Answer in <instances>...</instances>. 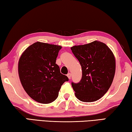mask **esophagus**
Wrapping results in <instances>:
<instances>
[{"instance_id":"1","label":"esophagus","mask_w":132,"mask_h":132,"mask_svg":"<svg viewBox=\"0 0 132 132\" xmlns=\"http://www.w3.org/2000/svg\"><path fill=\"white\" fill-rule=\"evenodd\" d=\"M67 76L68 77V78H69V79H71V73H68V74L67 75Z\"/></svg>"}]
</instances>
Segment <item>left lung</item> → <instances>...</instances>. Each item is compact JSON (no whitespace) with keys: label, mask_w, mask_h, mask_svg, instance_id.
<instances>
[{"label":"left lung","mask_w":132,"mask_h":132,"mask_svg":"<svg viewBox=\"0 0 132 132\" xmlns=\"http://www.w3.org/2000/svg\"><path fill=\"white\" fill-rule=\"evenodd\" d=\"M71 50L80 62L82 77L77 83L71 82L76 97L91 102L103 97L110 87L115 73L114 55L103 42L74 46Z\"/></svg>","instance_id":"1"}]
</instances>
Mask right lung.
Listing matches in <instances>:
<instances>
[{
  "label": "right lung",
  "mask_w": 132,
  "mask_h": 132,
  "mask_svg": "<svg viewBox=\"0 0 132 132\" xmlns=\"http://www.w3.org/2000/svg\"><path fill=\"white\" fill-rule=\"evenodd\" d=\"M62 46L37 42L26 49L20 58L19 75L24 90L35 101L51 103L56 99L66 76L56 60Z\"/></svg>",
  "instance_id": "right-lung-1"
}]
</instances>
